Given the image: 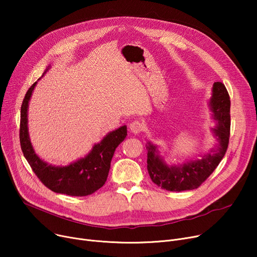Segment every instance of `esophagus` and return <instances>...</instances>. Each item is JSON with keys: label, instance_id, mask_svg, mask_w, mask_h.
<instances>
[{"label": "esophagus", "instance_id": "34e87169", "mask_svg": "<svg viewBox=\"0 0 257 257\" xmlns=\"http://www.w3.org/2000/svg\"><path fill=\"white\" fill-rule=\"evenodd\" d=\"M129 128H130V131L132 133L139 134V133H141L144 130V125H143V123H141L140 120H133L132 123L130 124Z\"/></svg>", "mask_w": 257, "mask_h": 257}]
</instances>
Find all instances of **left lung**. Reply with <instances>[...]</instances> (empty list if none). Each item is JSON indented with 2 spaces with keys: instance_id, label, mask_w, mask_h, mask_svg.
Returning a JSON list of instances; mask_svg holds the SVG:
<instances>
[{
  "instance_id": "obj_1",
  "label": "left lung",
  "mask_w": 257,
  "mask_h": 257,
  "mask_svg": "<svg viewBox=\"0 0 257 257\" xmlns=\"http://www.w3.org/2000/svg\"><path fill=\"white\" fill-rule=\"evenodd\" d=\"M209 106L213 118L218 121L212 131L219 145L201 159L186 161L180 166H168L158 155L157 147L148 143L147 169L156 185L170 192L195 190L219 166L227 151L230 137V98L222 82L213 83Z\"/></svg>"
}]
</instances>
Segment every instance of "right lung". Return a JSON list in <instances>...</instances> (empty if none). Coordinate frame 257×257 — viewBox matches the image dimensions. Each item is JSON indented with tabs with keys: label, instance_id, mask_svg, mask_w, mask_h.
<instances>
[{
	"label": "right lung",
	"instance_id": "add662e5",
	"mask_svg": "<svg viewBox=\"0 0 257 257\" xmlns=\"http://www.w3.org/2000/svg\"><path fill=\"white\" fill-rule=\"evenodd\" d=\"M36 83H33L27 91L21 108L20 142L24 156L38 179L51 191L76 197L91 195L105 184L112 156L116 147L125 140L127 127L121 126L108 133L99 144L92 147L84 158L78 159L69 166L49 165L34 152L28 132V106Z\"/></svg>",
	"mask_w": 257,
	"mask_h": 257
}]
</instances>
